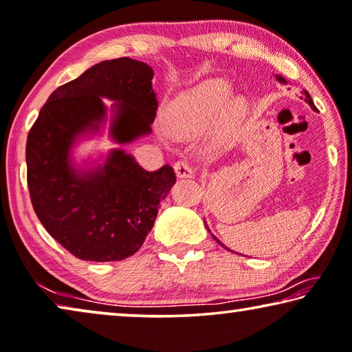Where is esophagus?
Masks as SVG:
<instances>
[{
	"mask_svg": "<svg viewBox=\"0 0 352 352\" xmlns=\"http://www.w3.org/2000/svg\"><path fill=\"white\" fill-rule=\"evenodd\" d=\"M174 169H175V174H177L178 178H191V177L194 175L192 167H191L190 164H188L186 161H178V162H175Z\"/></svg>",
	"mask_w": 352,
	"mask_h": 352,
	"instance_id": "34e87169",
	"label": "esophagus"
}]
</instances>
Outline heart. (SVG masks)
Returning a JSON list of instances; mask_svg holds the SVG:
<instances>
[{
    "label": "heart",
    "mask_w": 352,
    "mask_h": 352,
    "mask_svg": "<svg viewBox=\"0 0 352 352\" xmlns=\"http://www.w3.org/2000/svg\"><path fill=\"white\" fill-rule=\"evenodd\" d=\"M226 82L210 80L183 93L166 110V126L172 134L192 135L208 129L218 117V133L228 139L237 133L245 115L242 98H229ZM164 134V133H162Z\"/></svg>",
    "instance_id": "b5f03b06"
}]
</instances>
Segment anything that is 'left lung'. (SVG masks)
<instances>
[{
	"label": "left lung",
	"mask_w": 352,
	"mask_h": 352,
	"mask_svg": "<svg viewBox=\"0 0 352 352\" xmlns=\"http://www.w3.org/2000/svg\"><path fill=\"white\" fill-rule=\"evenodd\" d=\"M275 78H276V80L278 82H280V83H285V85H286V78L285 77H283V76H275ZM303 94H305V101L308 102V104H310V107L313 109V110H316V107H314V102H313V99H311V96H310V93H308L307 90H303ZM206 226H207V224H206ZM208 229V228H207ZM214 240H217V242L219 243V245H221V246H224L221 242H219V240L217 239V237H213ZM224 248H226V246H224ZM226 250H229V248H226Z\"/></svg>",
	"instance_id": "1"
}]
</instances>
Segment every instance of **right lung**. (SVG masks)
Segmentation results:
<instances>
[{
    "mask_svg": "<svg viewBox=\"0 0 352 352\" xmlns=\"http://www.w3.org/2000/svg\"><path fill=\"white\" fill-rule=\"evenodd\" d=\"M153 69L117 58L98 63L50 94L26 140V180L42 226L82 261L110 262L133 256L153 228L160 202L177 182L169 164L155 172L123 148L102 162L74 161V146L101 134L128 145L151 133L156 117ZM102 98L113 100L107 109Z\"/></svg>",
    "mask_w": 352,
    "mask_h": 352,
    "instance_id": "obj_1",
    "label": "right lung"
}]
</instances>
